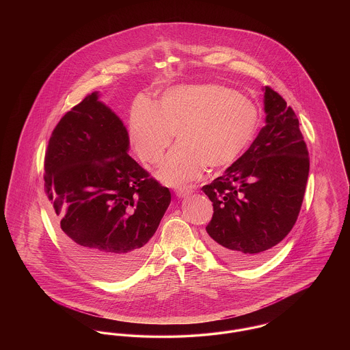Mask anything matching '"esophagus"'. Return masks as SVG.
I'll list each match as a JSON object with an SVG mask.
<instances>
[{
    "label": "esophagus",
    "mask_w": 350,
    "mask_h": 350,
    "mask_svg": "<svg viewBox=\"0 0 350 350\" xmlns=\"http://www.w3.org/2000/svg\"><path fill=\"white\" fill-rule=\"evenodd\" d=\"M191 193H193V187H190V186H183V187L176 189V196L178 198H185V197H187Z\"/></svg>",
    "instance_id": "obj_1"
}]
</instances>
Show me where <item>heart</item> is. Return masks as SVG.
I'll use <instances>...</instances> for the list:
<instances>
[{
	"instance_id": "heart-1",
	"label": "heart",
	"mask_w": 350,
	"mask_h": 350,
	"mask_svg": "<svg viewBox=\"0 0 350 350\" xmlns=\"http://www.w3.org/2000/svg\"><path fill=\"white\" fill-rule=\"evenodd\" d=\"M258 123L257 106L226 85H178L165 90L157 105L146 98L133 102L129 137L137 156L156 165L177 133L178 144L157 177L178 187L197 180L204 167L232 165L248 150Z\"/></svg>"
}]
</instances>
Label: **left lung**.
I'll list each match as a JSON object with an SVG mask.
<instances>
[{
	"mask_svg": "<svg viewBox=\"0 0 350 350\" xmlns=\"http://www.w3.org/2000/svg\"><path fill=\"white\" fill-rule=\"evenodd\" d=\"M262 92L265 126L241 157L202 187L214 206L208 247L236 267L262 262L291 231L310 172L294 110L271 88Z\"/></svg>",
	"mask_w": 350,
	"mask_h": 350,
	"instance_id": "8db88e82",
	"label": "left lung"
}]
</instances>
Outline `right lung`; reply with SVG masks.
Segmentation results:
<instances>
[{
	"instance_id": "add662e5",
	"label": "right lung",
	"mask_w": 350,
	"mask_h": 350,
	"mask_svg": "<svg viewBox=\"0 0 350 350\" xmlns=\"http://www.w3.org/2000/svg\"><path fill=\"white\" fill-rule=\"evenodd\" d=\"M122 119L88 94L49 142L44 185L68 253L109 281L135 273L170 203V191L129 154Z\"/></svg>"
}]
</instances>
